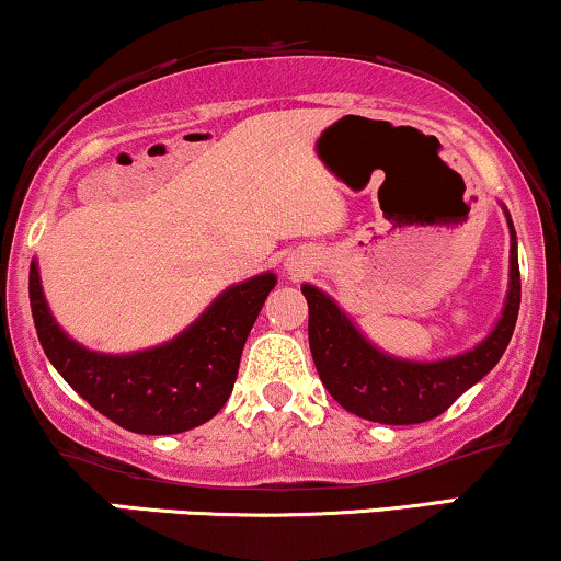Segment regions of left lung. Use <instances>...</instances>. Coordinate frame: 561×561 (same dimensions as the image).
I'll list each match as a JSON object with an SVG mask.
<instances>
[{"instance_id": "1", "label": "left lung", "mask_w": 561, "mask_h": 561, "mask_svg": "<svg viewBox=\"0 0 561 561\" xmlns=\"http://www.w3.org/2000/svg\"><path fill=\"white\" fill-rule=\"evenodd\" d=\"M510 296L499 325L472 352L440 362H407L365 341L331 296L301 286L309 305V348L322 386L344 410L383 425H417L446 412L470 386L489 375L510 346L519 312L517 236L512 228Z\"/></svg>"}]
</instances>
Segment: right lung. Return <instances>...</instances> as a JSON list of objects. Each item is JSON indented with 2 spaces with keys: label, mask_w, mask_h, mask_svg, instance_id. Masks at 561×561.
Listing matches in <instances>:
<instances>
[{
  "label": "right lung",
  "mask_w": 561,
  "mask_h": 561,
  "mask_svg": "<svg viewBox=\"0 0 561 561\" xmlns=\"http://www.w3.org/2000/svg\"><path fill=\"white\" fill-rule=\"evenodd\" d=\"M273 286V273L230 286L170 344L110 357L59 331L44 301L36 262L28 275L31 312L46 357L78 397L115 425L144 436L191 431L222 410L239 375L247 335Z\"/></svg>",
  "instance_id": "1"
}]
</instances>
